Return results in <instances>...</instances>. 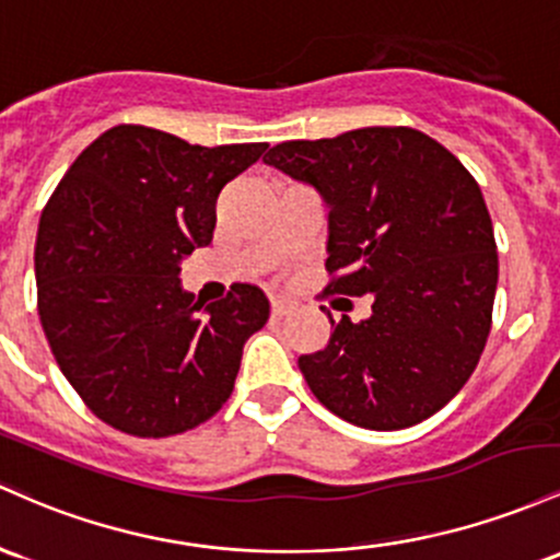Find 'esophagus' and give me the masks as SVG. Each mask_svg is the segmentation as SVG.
<instances>
[{"mask_svg": "<svg viewBox=\"0 0 560 560\" xmlns=\"http://www.w3.org/2000/svg\"><path fill=\"white\" fill-rule=\"evenodd\" d=\"M291 310H293L291 301H285V299H272V314H278V317H282V314H288Z\"/></svg>", "mask_w": 560, "mask_h": 560, "instance_id": "obj_1", "label": "esophagus"}]
</instances>
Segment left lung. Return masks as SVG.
Here are the masks:
<instances>
[{"label":"left lung","instance_id":"8db88e82","mask_svg":"<svg viewBox=\"0 0 560 560\" xmlns=\"http://www.w3.org/2000/svg\"><path fill=\"white\" fill-rule=\"evenodd\" d=\"M264 163L330 209L325 293L373 296L362 323L328 312V347L299 357L312 394L362 429L431 418L466 386L492 328L498 246L476 179L410 127L280 142Z\"/></svg>","mask_w":560,"mask_h":560}]
</instances>
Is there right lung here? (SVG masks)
Segmentation results:
<instances>
[{"label":"right lung","instance_id":"add662e5","mask_svg":"<svg viewBox=\"0 0 560 560\" xmlns=\"http://www.w3.org/2000/svg\"><path fill=\"white\" fill-rule=\"evenodd\" d=\"M264 150L203 148L121 124L71 163L44 206L34 250L44 336L68 383L113 429L174 436L230 399L269 301L235 282L200 312L179 264L209 246L219 192Z\"/></svg>","mask_w":560,"mask_h":560}]
</instances>
